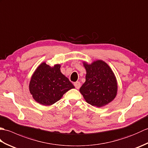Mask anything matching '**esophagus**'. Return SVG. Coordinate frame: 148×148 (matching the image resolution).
<instances>
[{"label": "esophagus", "instance_id": "obj_1", "mask_svg": "<svg viewBox=\"0 0 148 148\" xmlns=\"http://www.w3.org/2000/svg\"><path fill=\"white\" fill-rule=\"evenodd\" d=\"M74 85L76 89H79V88L81 87V83L79 81H77V82H75L74 83Z\"/></svg>", "mask_w": 148, "mask_h": 148}]
</instances>
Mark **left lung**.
I'll return each mask as SVG.
<instances>
[{
    "instance_id": "8db88e82",
    "label": "left lung",
    "mask_w": 148,
    "mask_h": 148,
    "mask_svg": "<svg viewBox=\"0 0 148 148\" xmlns=\"http://www.w3.org/2000/svg\"><path fill=\"white\" fill-rule=\"evenodd\" d=\"M86 71V81L79 92L89 104L100 108L108 104L114 99L118 84L114 72L102 60H96L91 64L84 62Z\"/></svg>"
}]
</instances>
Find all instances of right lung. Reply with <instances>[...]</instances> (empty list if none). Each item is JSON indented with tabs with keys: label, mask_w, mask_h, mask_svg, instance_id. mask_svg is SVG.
<instances>
[{
	"label": "right lung",
	"mask_w": 148,
	"mask_h": 148,
	"mask_svg": "<svg viewBox=\"0 0 148 148\" xmlns=\"http://www.w3.org/2000/svg\"><path fill=\"white\" fill-rule=\"evenodd\" d=\"M74 88L60 72V65L56 64L51 67L45 62L36 69L29 84V90L33 99L43 106L53 104L67 91Z\"/></svg>",
	"instance_id": "right-lung-1"
}]
</instances>
